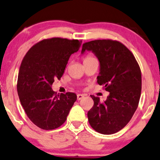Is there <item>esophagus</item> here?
I'll use <instances>...</instances> for the list:
<instances>
[{
	"instance_id": "esophagus-1",
	"label": "esophagus",
	"mask_w": 160,
	"mask_h": 160,
	"mask_svg": "<svg viewBox=\"0 0 160 160\" xmlns=\"http://www.w3.org/2000/svg\"><path fill=\"white\" fill-rule=\"evenodd\" d=\"M83 97H84V95H82V94H78V95H77L78 101H80V100L82 99Z\"/></svg>"
}]
</instances>
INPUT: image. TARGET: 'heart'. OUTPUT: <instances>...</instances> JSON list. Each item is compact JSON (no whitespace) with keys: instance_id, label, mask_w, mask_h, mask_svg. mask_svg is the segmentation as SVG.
I'll return each instance as SVG.
<instances>
[{"instance_id":"1","label":"heart","mask_w":160,"mask_h":160,"mask_svg":"<svg viewBox=\"0 0 160 160\" xmlns=\"http://www.w3.org/2000/svg\"><path fill=\"white\" fill-rule=\"evenodd\" d=\"M92 57H90V56H88L87 57H85V59H89V58H91Z\"/></svg>"}]
</instances>
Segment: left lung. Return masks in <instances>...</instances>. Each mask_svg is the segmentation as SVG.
I'll list each match as a JSON object with an SVG mask.
<instances>
[{"instance_id": "1", "label": "left lung", "mask_w": 160, "mask_h": 160, "mask_svg": "<svg viewBox=\"0 0 160 160\" xmlns=\"http://www.w3.org/2000/svg\"><path fill=\"white\" fill-rule=\"evenodd\" d=\"M85 51H91L98 59L97 82L109 92L103 102L90 95L94 105L88 112V121L97 132L112 134L122 129L137 110L142 91L141 70L130 50L119 42H88L83 44L81 54Z\"/></svg>"}]
</instances>
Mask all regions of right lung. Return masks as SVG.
I'll return each instance as SVG.
<instances>
[{
  "mask_svg": "<svg viewBox=\"0 0 160 160\" xmlns=\"http://www.w3.org/2000/svg\"><path fill=\"white\" fill-rule=\"evenodd\" d=\"M80 45L78 39H44L23 57L17 82L19 100L28 118L42 129L62 125L77 100L74 92L57 95L52 85L54 79L62 78L69 58Z\"/></svg>",
  "mask_w": 160,
  "mask_h": 160,
  "instance_id": "right-lung-1",
  "label": "right lung"
}]
</instances>
